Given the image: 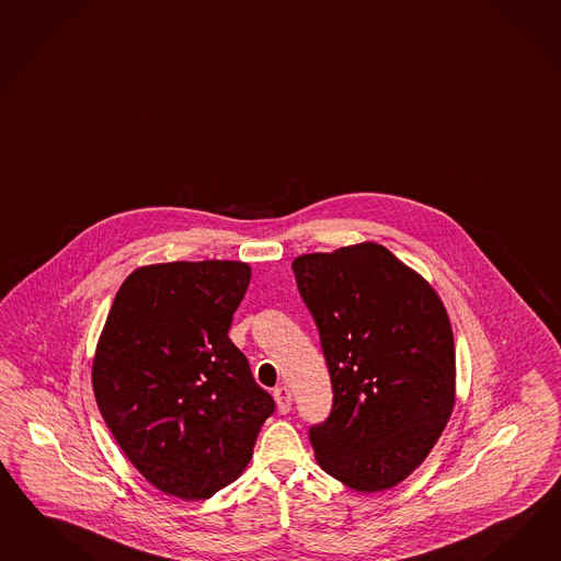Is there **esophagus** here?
Here are the masks:
<instances>
[{"label": "esophagus", "mask_w": 561, "mask_h": 561, "mask_svg": "<svg viewBox=\"0 0 561 561\" xmlns=\"http://www.w3.org/2000/svg\"><path fill=\"white\" fill-rule=\"evenodd\" d=\"M273 396H275V402H277V410L282 414H288L289 409H291V392H289L288 388L286 386L275 388Z\"/></svg>", "instance_id": "34e87169"}]
</instances>
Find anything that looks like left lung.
<instances>
[{
	"mask_svg": "<svg viewBox=\"0 0 561 561\" xmlns=\"http://www.w3.org/2000/svg\"><path fill=\"white\" fill-rule=\"evenodd\" d=\"M319 327L333 410L310 428L320 468L357 492L416 470L455 407L454 331L439 294L378 242L294 259Z\"/></svg>",
	"mask_w": 561,
	"mask_h": 561,
	"instance_id": "8db88e82",
	"label": "left lung"
}]
</instances>
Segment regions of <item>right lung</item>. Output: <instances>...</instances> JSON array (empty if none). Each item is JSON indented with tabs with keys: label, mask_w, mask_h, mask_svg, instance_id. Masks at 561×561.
<instances>
[{
	"label": "right lung",
	"mask_w": 561,
	"mask_h": 561,
	"mask_svg": "<svg viewBox=\"0 0 561 561\" xmlns=\"http://www.w3.org/2000/svg\"><path fill=\"white\" fill-rule=\"evenodd\" d=\"M249 282L242 261L145 265L107 312L95 402L130 463L169 496L206 500L234 482L275 410L228 339Z\"/></svg>",
	"instance_id": "obj_1"
}]
</instances>
